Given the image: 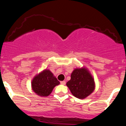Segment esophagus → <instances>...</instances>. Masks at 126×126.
<instances>
[{
  "label": "esophagus",
  "instance_id": "esophagus-1",
  "mask_svg": "<svg viewBox=\"0 0 126 126\" xmlns=\"http://www.w3.org/2000/svg\"><path fill=\"white\" fill-rule=\"evenodd\" d=\"M60 83H61L62 85H64L65 84H66V82H65V81H64V80H63V81H61V82H60Z\"/></svg>",
  "mask_w": 126,
  "mask_h": 126
}]
</instances>
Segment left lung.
Masks as SVG:
<instances>
[{
  "instance_id": "8db88e82",
  "label": "left lung",
  "mask_w": 126,
  "mask_h": 126,
  "mask_svg": "<svg viewBox=\"0 0 126 126\" xmlns=\"http://www.w3.org/2000/svg\"><path fill=\"white\" fill-rule=\"evenodd\" d=\"M73 96L79 99H85L95 89L93 76L86 67L75 69L71 73V79L66 83Z\"/></svg>"
}]
</instances>
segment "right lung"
I'll return each mask as SVG.
<instances>
[{
    "mask_svg": "<svg viewBox=\"0 0 126 126\" xmlns=\"http://www.w3.org/2000/svg\"><path fill=\"white\" fill-rule=\"evenodd\" d=\"M60 84L49 69H44L34 76L31 81V88L34 93L41 97L47 96L56 86Z\"/></svg>",
    "mask_w": 126,
    "mask_h": 126,
    "instance_id": "obj_1",
    "label": "right lung"
}]
</instances>
